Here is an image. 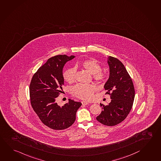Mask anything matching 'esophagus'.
Listing matches in <instances>:
<instances>
[{
  "mask_svg": "<svg viewBox=\"0 0 161 161\" xmlns=\"http://www.w3.org/2000/svg\"><path fill=\"white\" fill-rule=\"evenodd\" d=\"M82 104L83 105H87L88 104V103L86 101H82Z\"/></svg>",
  "mask_w": 161,
  "mask_h": 161,
  "instance_id": "esophagus-1",
  "label": "esophagus"
}]
</instances>
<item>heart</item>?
I'll list each match as a JSON object with an SVG mask.
<instances>
[{"label": "heart", "mask_w": 161, "mask_h": 161, "mask_svg": "<svg viewBox=\"0 0 161 161\" xmlns=\"http://www.w3.org/2000/svg\"><path fill=\"white\" fill-rule=\"evenodd\" d=\"M81 66L92 74L95 81L99 83L104 82L107 78V74L101 70L102 66L95 59L85 60L81 63ZM76 69L75 67H70L65 70L63 78L69 83H73L75 80ZM95 90V86L92 84H78L71 89V94L74 97L84 100L91 99Z\"/></svg>", "instance_id": "1"}]
</instances>
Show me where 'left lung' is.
<instances>
[{
    "mask_svg": "<svg viewBox=\"0 0 161 161\" xmlns=\"http://www.w3.org/2000/svg\"><path fill=\"white\" fill-rule=\"evenodd\" d=\"M109 78L104 85L111 96L108 105L100 104L102 107L97 120L104 125L114 126L121 123L128 115L135 99V90L131 77L118 59L108 56Z\"/></svg>",
    "mask_w": 161,
    "mask_h": 161,
    "instance_id": "8db88e82",
    "label": "left lung"
}]
</instances>
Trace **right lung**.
I'll return each instance as SVG.
<instances>
[{
	"label": "right lung",
	"instance_id": "add662e5",
	"mask_svg": "<svg viewBox=\"0 0 161 161\" xmlns=\"http://www.w3.org/2000/svg\"><path fill=\"white\" fill-rule=\"evenodd\" d=\"M74 56H54L33 74L29 85L31 104L41 122L54 130H63L74 123L81 103L69 99L60 107L56 100L61 94L64 79L62 69L65 63Z\"/></svg>",
	"mask_w": 161,
	"mask_h": 161
}]
</instances>
